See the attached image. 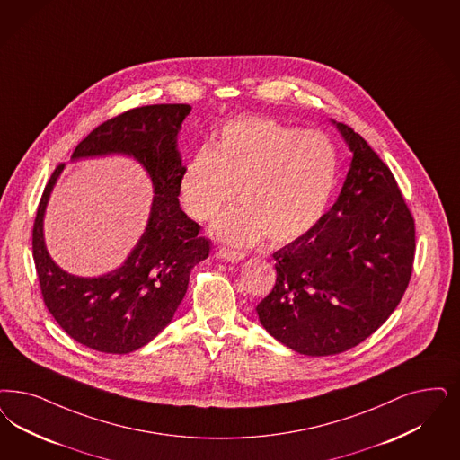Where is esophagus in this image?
I'll use <instances>...</instances> for the list:
<instances>
[{
    "instance_id": "1",
    "label": "esophagus",
    "mask_w": 460,
    "mask_h": 460,
    "mask_svg": "<svg viewBox=\"0 0 460 460\" xmlns=\"http://www.w3.org/2000/svg\"><path fill=\"white\" fill-rule=\"evenodd\" d=\"M216 256H217V258H221V260H226V261H233V263H236V261L244 260V253H241V252H238V250H231V248H226V246L219 248V250L216 252Z\"/></svg>"
}]
</instances>
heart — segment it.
I'll list each match as a JSON object with an SVG mask.
<instances>
[{
	"label": "heart",
	"mask_w": 460,
	"mask_h": 460,
	"mask_svg": "<svg viewBox=\"0 0 460 460\" xmlns=\"http://www.w3.org/2000/svg\"><path fill=\"white\" fill-rule=\"evenodd\" d=\"M336 180L338 155L324 134L243 117L227 122L208 149L189 161L180 199L195 221L207 222L238 190L243 206L219 219L214 233L236 244L265 234L273 243H290L323 217Z\"/></svg>",
	"instance_id": "b5f03b06"
}]
</instances>
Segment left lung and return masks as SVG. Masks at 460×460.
<instances>
[{"label": "left lung", "instance_id": "obj_1", "mask_svg": "<svg viewBox=\"0 0 460 460\" xmlns=\"http://www.w3.org/2000/svg\"><path fill=\"white\" fill-rule=\"evenodd\" d=\"M336 127L353 153L340 197L273 253L277 282L256 305L273 338L311 357L353 349L384 324L408 288L416 250L394 174L360 134Z\"/></svg>", "mask_w": 460, "mask_h": 460}]
</instances>
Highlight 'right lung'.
Returning a JSON list of instances; mask_svg holds the SVG:
<instances>
[{"instance_id":"obj_1","label":"right lung","mask_w":460,"mask_h":460,"mask_svg":"<svg viewBox=\"0 0 460 460\" xmlns=\"http://www.w3.org/2000/svg\"><path fill=\"white\" fill-rule=\"evenodd\" d=\"M190 111L187 103H163L124 111L93 128L73 153V159L128 155L151 176L155 197L147 227L120 269L84 279L52 261L42 222L63 164L49 178L33 222L35 270L49 313L88 349L122 355L149 343L173 319L191 269L208 256L210 241L178 202L185 166L176 134Z\"/></svg>"}]
</instances>
